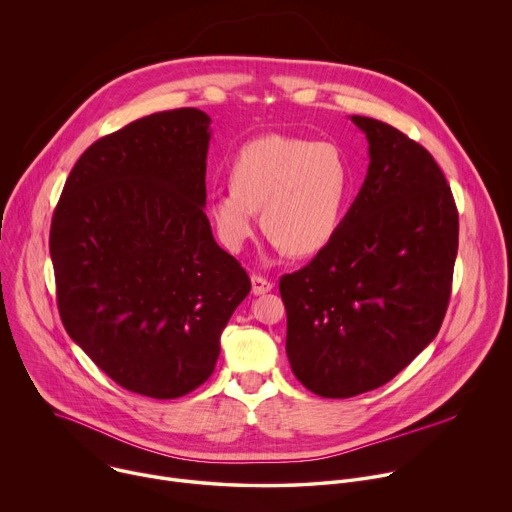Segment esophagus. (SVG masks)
Instances as JSON below:
<instances>
[{"label":"esophagus","mask_w":512,"mask_h":512,"mask_svg":"<svg viewBox=\"0 0 512 512\" xmlns=\"http://www.w3.org/2000/svg\"><path fill=\"white\" fill-rule=\"evenodd\" d=\"M270 290H272V282L270 280H266L262 276H256V274L252 276V294L260 296V294H266Z\"/></svg>","instance_id":"obj_1"}]
</instances>
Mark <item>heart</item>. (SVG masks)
Segmentation results:
<instances>
[{"mask_svg": "<svg viewBox=\"0 0 512 512\" xmlns=\"http://www.w3.org/2000/svg\"><path fill=\"white\" fill-rule=\"evenodd\" d=\"M352 186L346 154L332 142L270 134L244 144L230 164V186L208 196L218 240L232 252L264 232L292 256L320 252L336 236Z\"/></svg>", "mask_w": 512, "mask_h": 512, "instance_id": "b5f03b06", "label": "heart"}]
</instances>
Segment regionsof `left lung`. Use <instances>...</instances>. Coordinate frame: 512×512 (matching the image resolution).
<instances>
[{
	"label": "left lung",
	"mask_w": 512,
	"mask_h": 512,
	"mask_svg": "<svg viewBox=\"0 0 512 512\" xmlns=\"http://www.w3.org/2000/svg\"><path fill=\"white\" fill-rule=\"evenodd\" d=\"M368 140V174L336 236L280 278L294 376L324 398L374 390L438 334L458 250L446 178L396 128L350 118Z\"/></svg>",
	"instance_id": "obj_1"
}]
</instances>
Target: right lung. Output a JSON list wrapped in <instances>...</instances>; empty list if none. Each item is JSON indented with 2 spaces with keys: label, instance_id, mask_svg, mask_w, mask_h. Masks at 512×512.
I'll return each mask as SVG.
<instances>
[{
  "label": "right lung",
  "instance_id": "right-lung-1",
  "mask_svg": "<svg viewBox=\"0 0 512 512\" xmlns=\"http://www.w3.org/2000/svg\"><path fill=\"white\" fill-rule=\"evenodd\" d=\"M210 122L180 108L100 138L52 218L66 332L122 388L160 400L210 378L252 288L204 214Z\"/></svg>",
  "mask_w": 512,
  "mask_h": 512
}]
</instances>
